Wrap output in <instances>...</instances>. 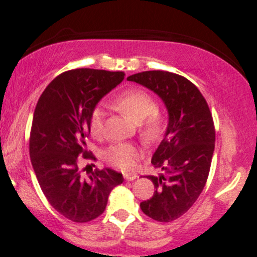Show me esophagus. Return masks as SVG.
<instances>
[{"instance_id":"obj_1","label":"esophagus","mask_w":257,"mask_h":257,"mask_svg":"<svg viewBox=\"0 0 257 257\" xmlns=\"http://www.w3.org/2000/svg\"><path fill=\"white\" fill-rule=\"evenodd\" d=\"M123 176H124V179L126 180V181H133V180H135L138 178L137 174H134V173H124L123 174Z\"/></svg>"}]
</instances>
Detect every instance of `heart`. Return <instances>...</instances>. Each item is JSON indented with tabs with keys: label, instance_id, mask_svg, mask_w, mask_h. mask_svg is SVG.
<instances>
[{
	"label": "heart",
	"instance_id": "obj_1",
	"mask_svg": "<svg viewBox=\"0 0 257 257\" xmlns=\"http://www.w3.org/2000/svg\"><path fill=\"white\" fill-rule=\"evenodd\" d=\"M113 106L129 118L138 123L141 138L147 143H153L162 137L166 129V117L156 107L155 99L140 88H132L120 93L113 100ZM104 111L96 107L89 118V131L94 138H100L104 128ZM143 157V152L131 143L112 145L105 152V161L120 170H133Z\"/></svg>",
	"mask_w": 257,
	"mask_h": 257
}]
</instances>
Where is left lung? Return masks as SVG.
Returning <instances> with one entry per match:
<instances>
[{
  "mask_svg": "<svg viewBox=\"0 0 257 257\" xmlns=\"http://www.w3.org/2000/svg\"><path fill=\"white\" fill-rule=\"evenodd\" d=\"M126 79L157 94L169 114L166 135L151 161L163 173L147 176L156 191L140 208L153 220L170 222L194 204L208 180L215 149L213 116L198 88L182 76L145 71Z\"/></svg>",
  "mask_w": 257,
  "mask_h": 257,
  "instance_id": "left-lung-1",
  "label": "left lung"
}]
</instances>
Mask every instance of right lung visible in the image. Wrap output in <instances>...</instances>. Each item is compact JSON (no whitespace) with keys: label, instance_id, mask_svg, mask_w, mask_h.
<instances>
[{"label":"right lung","instance_id":"obj_1","mask_svg":"<svg viewBox=\"0 0 257 257\" xmlns=\"http://www.w3.org/2000/svg\"><path fill=\"white\" fill-rule=\"evenodd\" d=\"M124 72L76 69L63 72L38 99L30 133V158L44 196L58 213L73 222H88L104 213L112 188L123 175L110 168L81 175L78 156L87 151L91 112L118 85Z\"/></svg>","mask_w":257,"mask_h":257}]
</instances>
